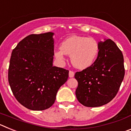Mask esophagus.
<instances>
[{"label":"esophagus","mask_w":131,"mask_h":131,"mask_svg":"<svg viewBox=\"0 0 131 131\" xmlns=\"http://www.w3.org/2000/svg\"><path fill=\"white\" fill-rule=\"evenodd\" d=\"M74 75H75V73H74L73 71H69V77H70V78H71V77H73Z\"/></svg>","instance_id":"esophagus-1"}]
</instances>
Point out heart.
I'll use <instances>...</instances> for the list:
<instances>
[{
  "label": "heart",
  "mask_w": 131,
  "mask_h": 131,
  "mask_svg": "<svg viewBox=\"0 0 131 131\" xmlns=\"http://www.w3.org/2000/svg\"><path fill=\"white\" fill-rule=\"evenodd\" d=\"M99 45L94 39L72 36L61 43L60 49L54 52L56 58L60 62L65 60V54L70 56L71 62L78 69L91 66L97 58Z\"/></svg>",
  "instance_id": "obj_1"
}]
</instances>
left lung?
Instances as JSON below:
<instances>
[{
	"instance_id": "8db88e82",
	"label": "left lung",
	"mask_w": 131,
	"mask_h": 131,
	"mask_svg": "<svg viewBox=\"0 0 131 131\" xmlns=\"http://www.w3.org/2000/svg\"><path fill=\"white\" fill-rule=\"evenodd\" d=\"M95 62L83 71L76 72L78 82L76 97L86 107H99L116 96L125 75L122 52L111 39L99 42Z\"/></svg>"
}]
</instances>
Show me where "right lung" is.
<instances>
[{
	"label": "right lung",
	"instance_id": "right-lung-1",
	"mask_svg": "<svg viewBox=\"0 0 131 131\" xmlns=\"http://www.w3.org/2000/svg\"><path fill=\"white\" fill-rule=\"evenodd\" d=\"M54 33L32 34L21 40L12 52L8 82L16 100L31 110L51 107L69 71L53 66Z\"/></svg>",
	"mask_w": 131,
	"mask_h": 131
}]
</instances>
